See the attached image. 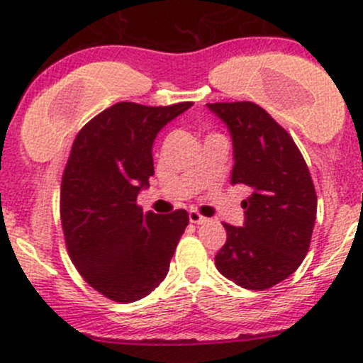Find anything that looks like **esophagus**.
Returning <instances> with one entry per match:
<instances>
[{
    "label": "esophagus",
    "instance_id": "esophagus-1",
    "mask_svg": "<svg viewBox=\"0 0 363 363\" xmlns=\"http://www.w3.org/2000/svg\"><path fill=\"white\" fill-rule=\"evenodd\" d=\"M205 220H206V218L203 217L201 213H198L196 210H191V212H189V222H191V224H203Z\"/></svg>",
    "mask_w": 363,
    "mask_h": 363
}]
</instances>
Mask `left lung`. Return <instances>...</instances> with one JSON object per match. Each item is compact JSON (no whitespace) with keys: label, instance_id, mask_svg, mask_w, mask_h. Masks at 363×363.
Wrapping results in <instances>:
<instances>
[{"label":"left lung","instance_id":"8db88e82","mask_svg":"<svg viewBox=\"0 0 363 363\" xmlns=\"http://www.w3.org/2000/svg\"><path fill=\"white\" fill-rule=\"evenodd\" d=\"M206 106L233 138L230 184L252 189L241 203L242 227L224 224L227 241L215 265L241 288L264 291L303 262L315 224V188L293 138L262 106L252 101Z\"/></svg>","mask_w":363,"mask_h":363}]
</instances>
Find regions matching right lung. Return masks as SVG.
I'll list each match as a JSON object with an SVG mask.
<instances>
[{
    "label": "right lung",
    "instance_id": "right-lung-1",
    "mask_svg": "<svg viewBox=\"0 0 363 363\" xmlns=\"http://www.w3.org/2000/svg\"><path fill=\"white\" fill-rule=\"evenodd\" d=\"M191 105L117 103L91 118L72 145L60 191L67 250L87 284L118 303L160 284L189 224L186 210L143 213L136 200L155 174V138Z\"/></svg>",
    "mask_w": 363,
    "mask_h": 363
}]
</instances>
